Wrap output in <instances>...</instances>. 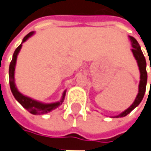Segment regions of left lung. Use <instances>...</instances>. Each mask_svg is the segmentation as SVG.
I'll use <instances>...</instances> for the list:
<instances>
[{"label": "left lung", "instance_id": "8db88e82", "mask_svg": "<svg viewBox=\"0 0 151 151\" xmlns=\"http://www.w3.org/2000/svg\"><path fill=\"white\" fill-rule=\"evenodd\" d=\"M130 41H131V45H132V52L134 54V57L136 58L138 66H139V70H140V83H139V91H138V94L134 101V103L130 105V107L125 110L124 112H122L121 114H119L118 116H116V117H122V116H125L126 115H128L132 110H134L139 104L141 103L143 98L146 91V84H147V71H146V60L144 58L143 52L141 50V47L138 44V42L137 41V40L134 37L130 36ZM150 70H151V65H150ZM151 85V81H150Z\"/></svg>", "mask_w": 151, "mask_h": 151}]
</instances>
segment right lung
<instances>
[{
    "mask_svg": "<svg viewBox=\"0 0 151 151\" xmlns=\"http://www.w3.org/2000/svg\"><path fill=\"white\" fill-rule=\"evenodd\" d=\"M33 34H34V32H31L28 35H26L24 37L23 40H22V43L25 42L31 35H33ZM21 44L15 49V51L14 52V55H13V59H12V60L10 62V65H9V84H10V89H11V91H12L14 97L15 98V99L21 104L25 109H27L30 113H32L34 115L46 114V113L51 111L52 110L57 108L59 105L61 104L63 100H64L65 92H64L63 98H62L60 102L53 104H42L40 103V102H37V101H35V100L28 98V97H26V96L22 95L21 92L18 91L17 88L15 87V84H14V67H15L17 55H18V53H19V52H20V50H21Z\"/></svg>",
    "mask_w": 151,
    "mask_h": 151,
    "instance_id": "right-lung-1",
    "label": "right lung"
}]
</instances>
